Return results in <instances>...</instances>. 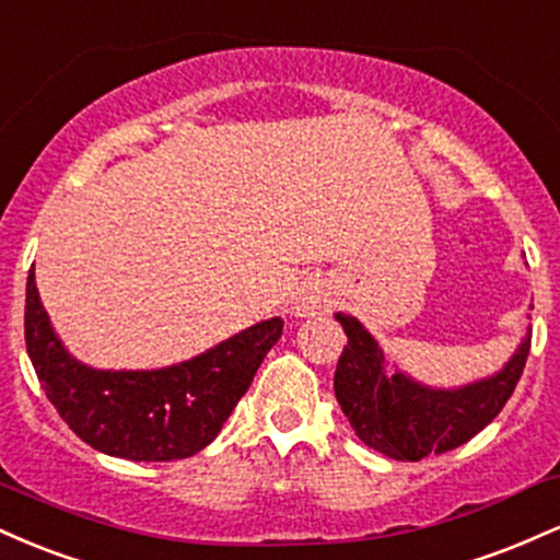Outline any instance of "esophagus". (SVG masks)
Here are the masks:
<instances>
[{
    "label": "esophagus",
    "mask_w": 560,
    "mask_h": 560,
    "mask_svg": "<svg viewBox=\"0 0 560 560\" xmlns=\"http://www.w3.org/2000/svg\"><path fill=\"white\" fill-rule=\"evenodd\" d=\"M294 311H298V316H318V313H329L331 298L320 287H307L305 292H302V298Z\"/></svg>",
    "instance_id": "esophagus-1"
}]
</instances>
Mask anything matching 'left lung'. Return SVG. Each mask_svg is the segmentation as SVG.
I'll return each mask as SVG.
<instances>
[{
  "label": "left lung",
  "instance_id": "8db88e82",
  "mask_svg": "<svg viewBox=\"0 0 560 560\" xmlns=\"http://www.w3.org/2000/svg\"><path fill=\"white\" fill-rule=\"evenodd\" d=\"M347 345L334 374V395L350 427L376 453L395 460H421L460 447L503 410L529 355L526 337L498 376L442 392L392 374L382 350L355 318L337 313Z\"/></svg>",
  "mask_w": 560,
  "mask_h": 560
}]
</instances>
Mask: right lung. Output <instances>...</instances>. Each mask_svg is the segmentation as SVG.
<instances>
[{"mask_svg":"<svg viewBox=\"0 0 560 560\" xmlns=\"http://www.w3.org/2000/svg\"><path fill=\"white\" fill-rule=\"evenodd\" d=\"M284 320L249 326L191 361L160 371H96L70 358L25 284V347L60 419L100 453L126 460H178L199 453L253 384Z\"/></svg>","mask_w":560,"mask_h":560,"instance_id":"1","label":"right lung"}]
</instances>
